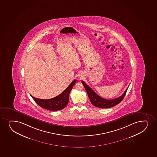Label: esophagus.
I'll use <instances>...</instances> for the list:
<instances>
[{"mask_svg": "<svg viewBox=\"0 0 157 157\" xmlns=\"http://www.w3.org/2000/svg\"><path fill=\"white\" fill-rule=\"evenodd\" d=\"M79 77H80V78H81V75H79Z\"/></svg>", "mask_w": 157, "mask_h": 157, "instance_id": "obj_1", "label": "esophagus"}]
</instances>
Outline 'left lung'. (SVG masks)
<instances>
[{"label":"left lung","instance_id":"obj_1","mask_svg":"<svg viewBox=\"0 0 157 157\" xmlns=\"http://www.w3.org/2000/svg\"><path fill=\"white\" fill-rule=\"evenodd\" d=\"M82 83L86 90L88 98H90L92 105L98 107V108H110L121 103V101H123L124 96L126 94L127 90L129 87L128 86V88L124 91L123 95L119 98L113 99H106L98 95V94H96L90 87L87 85L86 83H85L84 82L82 81Z\"/></svg>","mask_w":157,"mask_h":157}]
</instances>
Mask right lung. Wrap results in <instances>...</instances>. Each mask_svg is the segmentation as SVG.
Masks as SVG:
<instances>
[{"instance_id":"right-lung-1","label":"right lung","mask_w":157,"mask_h":157,"mask_svg":"<svg viewBox=\"0 0 157 157\" xmlns=\"http://www.w3.org/2000/svg\"><path fill=\"white\" fill-rule=\"evenodd\" d=\"M76 82V79H75L62 93L51 99H39L34 98L32 95L31 96L34 99L35 102L42 108L52 111L61 110L65 107L69 103V94Z\"/></svg>"}]
</instances>
